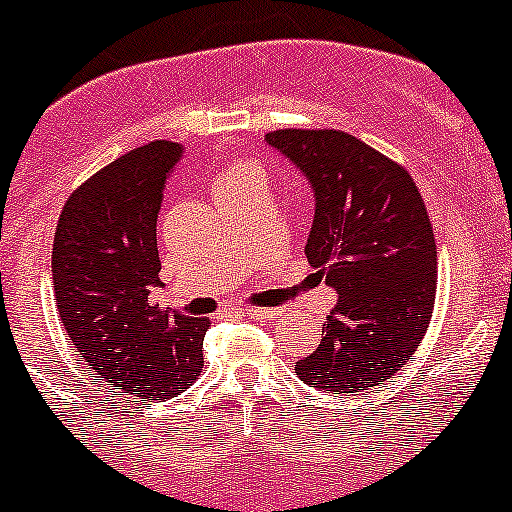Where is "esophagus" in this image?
I'll return each instance as SVG.
<instances>
[{
  "instance_id": "obj_1",
  "label": "esophagus",
  "mask_w": 512,
  "mask_h": 512,
  "mask_svg": "<svg viewBox=\"0 0 512 512\" xmlns=\"http://www.w3.org/2000/svg\"><path fill=\"white\" fill-rule=\"evenodd\" d=\"M241 317H253V320H274L276 314V309H266V307H246V309H241Z\"/></svg>"
}]
</instances>
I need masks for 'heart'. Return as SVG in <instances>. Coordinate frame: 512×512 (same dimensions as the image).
I'll return each instance as SVG.
<instances>
[{"instance_id":"1","label":"heart","mask_w":512,"mask_h":512,"mask_svg":"<svg viewBox=\"0 0 512 512\" xmlns=\"http://www.w3.org/2000/svg\"><path fill=\"white\" fill-rule=\"evenodd\" d=\"M259 177V170L253 167L251 162L246 159H233L223 172H220L218 182H215V192H223V190H231V187L238 185H246V182L256 180Z\"/></svg>"}]
</instances>
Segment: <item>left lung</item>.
<instances>
[{
	"label": "left lung",
	"instance_id": "1",
	"mask_svg": "<svg viewBox=\"0 0 512 512\" xmlns=\"http://www.w3.org/2000/svg\"><path fill=\"white\" fill-rule=\"evenodd\" d=\"M266 142L314 187L307 259L337 289L322 342L297 363L320 391L360 396L409 363L434 314L437 243L406 167L340 129H276Z\"/></svg>",
	"mask_w": 512,
	"mask_h": 512
}]
</instances>
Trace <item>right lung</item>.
<instances>
[{
  "instance_id": "1",
  "label": "right lung",
  "mask_w": 512,
  "mask_h": 512,
  "mask_svg": "<svg viewBox=\"0 0 512 512\" xmlns=\"http://www.w3.org/2000/svg\"><path fill=\"white\" fill-rule=\"evenodd\" d=\"M180 144L157 139L70 192L53 241L58 314L93 378L114 396L172 398L203 373L210 320L149 302L159 284L157 213Z\"/></svg>"
}]
</instances>
